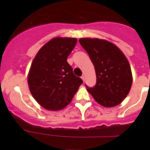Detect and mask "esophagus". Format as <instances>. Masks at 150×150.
Here are the masks:
<instances>
[{
  "label": "esophagus",
  "instance_id": "1",
  "mask_svg": "<svg viewBox=\"0 0 150 150\" xmlns=\"http://www.w3.org/2000/svg\"><path fill=\"white\" fill-rule=\"evenodd\" d=\"M81 78H82L83 81H85V76H84V75H82V76H81Z\"/></svg>",
  "mask_w": 150,
  "mask_h": 150
}]
</instances>
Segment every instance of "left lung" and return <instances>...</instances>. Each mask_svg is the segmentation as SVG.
<instances>
[{
  "label": "left lung",
  "instance_id": "obj_1",
  "mask_svg": "<svg viewBox=\"0 0 150 150\" xmlns=\"http://www.w3.org/2000/svg\"><path fill=\"white\" fill-rule=\"evenodd\" d=\"M80 43L88 54L96 72L93 87L87 91L99 104L111 107L121 103L132 84L130 64L113 43L97 38H81Z\"/></svg>",
  "mask_w": 150,
  "mask_h": 150
}]
</instances>
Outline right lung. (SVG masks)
Segmentation results:
<instances>
[{"mask_svg":"<svg viewBox=\"0 0 150 150\" xmlns=\"http://www.w3.org/2000/svg\"><path fill=\"white\" fill-rule=\"evenodd\" d=\"M76 43V38H55L39 50L32 63L29 88L35 99L46 110L65 107L83 83L67 62Z\"/></svg>","mask_w":150,"mask_h":150,"instance_id":"obj_1","label":"right lung"}]
</instances>
